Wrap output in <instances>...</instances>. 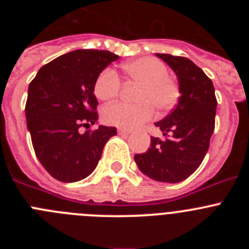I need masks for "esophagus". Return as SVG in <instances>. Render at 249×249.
<instances>
[{"label": "esophagus", "mask_w": 249, "mask_h": 249, "mask_svg": "<svg viewBox=\"0 0 249 249\" xmlns=\"http://www.w3.org/2000/svg\"><path fill=\"white\" fill-rule=\"evenodd\" d=\"M118 133H120V135H129V133H131V131H129V129H124V128H118Z\"/></svg>", "instance_id": "34e87169"}]
</instances>
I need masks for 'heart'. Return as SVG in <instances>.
Segmentation results:
<instances>
[{"label":"heart","mask_w":249,"mask_h":249,"mask_svg":"<svg viewBox=\"0 0 249 249\" xmlns=\"http://www.w3.org/2000/svg\"><path fill=\"white\" fill-rule=\"evenodd\" d=\"M123 71L132 81L141 83L137 94L138 103L117 102L103 109V120L108 124L122 128H136L152 120L157 107L160 111L171 109L178 98V87L168 77L163 62L153 57H141L123 65ZM121 89L120 77L112 68L101 72L94 82L93 92L101 101L113 100Z\"/></svg>","instance_id":"b5f03b06"}]
</instances>
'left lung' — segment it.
Wrapping results in <instances>:
<instances>
[{
	"label": "left lung",
	"mask_w": 249,
	"mask_h": 249,
	"mask_svg": "<svg viewBox=\"0 0 249 249\" xmlns=\"http://www.w3.org/2000/svg\"><path fill=\"white\" fill-rule=\"evenodd\" d=\"M156 56L176 73L181 97L167 117L155 123L163 136L171 137H151V147L142 155H135V160L147 177L178 183L198 168L208 151L217 100L212 81L191 59L166 53Z\"/></svg>",
	"instance_id": "left-lung-1"
}]
</instances>
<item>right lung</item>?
<instances>
[{
  "label": "right lung",
  "mask_w": 249,
  "mask_h": 249,
  "mask_svg": "<svg viewBox=\"0 0 249 249\" xmlns=\"http://www.w3.org/2000/svg\"><path fill=\"white\" fill-rule=\"evenodd\" d=\"M117 54L108 51L76 50L39 68L28 86L26 121L36 156L51 176L61 182L89 177L101 160L116 127L97 123L93 87L98 74Z\"/></svg>",
  "instance_id": "add662e5"
}]
</instances>
